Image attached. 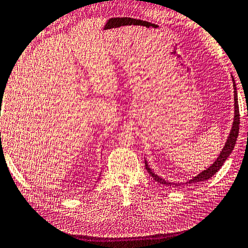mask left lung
I'll return each mask as SVG.
<instances>
[{
  "mask_svg": "<svg viewBox=\"0 0 248 248\" xmlns=\"http://www.w3.org/2000/svg\"><path fill=\"white\" fill-rule=\"evenodd\" d=\"M232 78H233V76H232ZM233 86H234V121H233V125H232L230 135H228V137H227L225 145H224L223 150L220 151L218 157L215 159V162L213 163L212 165L208 167V169L204 170L203 172H201L199 175L194 176L192 180H189L186 183H174V182L165 181L161 176H158L157 174H155L153 170H151V167L148 166V163L145 159V167H146L147 172L156 182L161 183V184L166 185V186H173V187L175 186V187H177V186L184 185V184H196V183H200V182H205L206 180H209L213 175H215V173L218 172V170L223 166V164L225 163V161L228 157H230L232 151L234 150L236 140H237V136H238V131H239V108H238V100H237V90H236V84H235L234 78H233Z\"/></svg>",
  "mask_w": 248,
  "mask_h": 248,
  "instance_id": "left-lung-1",
  "label": "left lung"
}]
</instances>
